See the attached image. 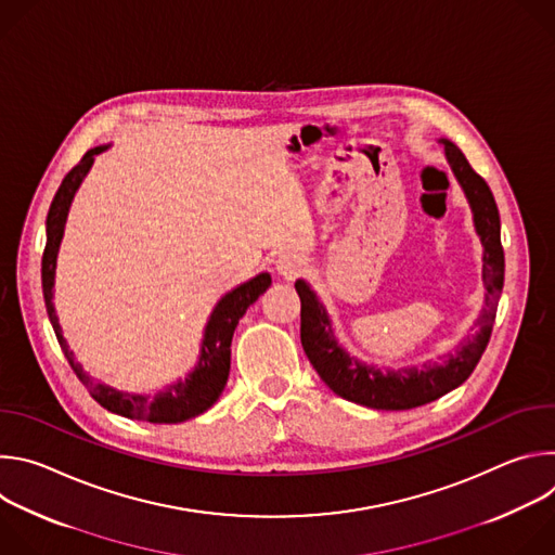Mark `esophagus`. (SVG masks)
Listing matches in <instances>:
<instances>
[{
    "instance_id": "1",
    "label": "esophagus",
    "mask_w": 555,
    "mask_h": 555,
    "mask_svg": "<svg viewBox=\"0 0 555 555\" xmlns=\"http://www.w3.org/2000/svg\"><path fill=\"white\" fill-rule=\"evenodd\" d=\"M302 268H305V261H302L298 255H294V253H283V255H279V259H276V272H279L281 276H285V279L298 276Z\"/></svg>"
}]
</instances>
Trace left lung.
I'll return each instance as SVG.
<instances>
[{
	"mask_svg": "<svg viewBox=\"0 0 555 555\" xmlns=\"http://www.w3.org/2000/svg\"><path fill=\"white\" fill-rule=\"evenodd\" d=\"M439 142H443L446 160L467 197L474 228H477L483 244L486 305L481 309L474 336H467L454 353L443 356V362L424 364L422 369H386L384 373L349 356L338 345L330 313L309 283L302 279L294 283L300 296V343L311 366L343 400L366 409L409 411L439 400L441 395L461 386L472 375L492 336L505 279L499 208L488 182L469 167L461 149L443 138Z\"/></svg>",
	"mask_w": 555,
	"mask_h": 555,
	"instance_id": "left-lung-1",
	"label": "left lung"
}]
</instances>
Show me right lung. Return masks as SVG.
I'll use <instances>...</instances> for the list:
<instances>
[{
  "label": "right lung",
  "mask_w": 555,
  "mask_h": 555,
  "mask_svg": "<svg viewBox=\"0 0 555 555\" xmlns=\"http://www.w3.org/2000/svg\"><path fill=\"white\" fill-rule=\"evenodd\" d=\"M109 144L103 146H94L90 149L81 163H78L61 182L52 204H50V212H48V221H46V250H43V259H41V283H43V298H46V309H48V319L52 323V330L56 334V340L69 362V366L74 369L76 377L83 382V386L90 390L92 398L107 411L122 415L127 420H138V422H151V424H180L186 420H193L197 415H202L204 411H208L217 400L219 395L228 382V373H230V343H232V334L234 327L240 325V319L246 313V309L270 287L272 279L268 272L257 274L255 279L236 285L234 289H230L225 296L219 298V302L215 305L210 319L206 323L204 330V340L199 347V360L197 366L184 377L173 382L171 386H167L165 390H160L157 395H133V392H122L116 390L99 379H92L83 366L74 362V353L69 351L56 311L52 305V287H54V270H56V255H59V246L63 240V230H65V219H67V210L69 204L74 199V193L81 186V182L86 180L88 171L94 165V155L103 153Z\"/></svg>",
  "instance_id": "obj_1"
}]
</instances>
